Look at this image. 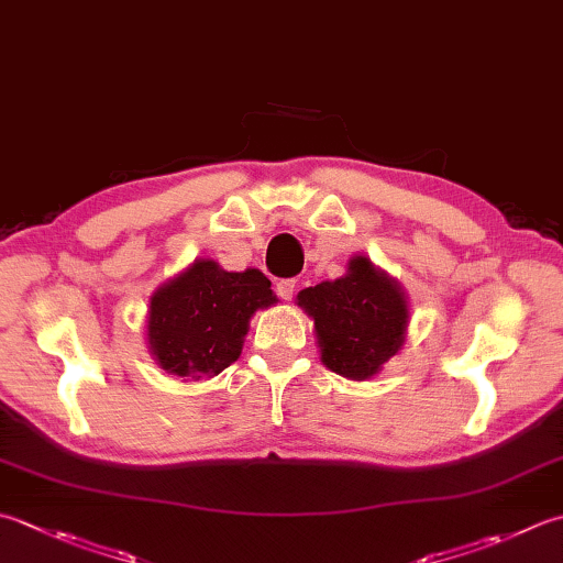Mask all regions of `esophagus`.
Instances as JSON below:
<instances>
[{"label": "esophagus", "mask_w": 563, "mask_h": 563, "mask_svg": "<svg viewBox=\"0 0 563 563\" xmlns=\"http://www.w3.org/2000/svg\"><path fill=\"white\" fill-rule=\"evenodd\" d=\"M275 290H278V295L283 297V300H292L295 295V278H283L275 283Z\"/></svg>", "instance_id": "1"}]
</instances>
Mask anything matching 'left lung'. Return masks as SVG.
Here are the masks:
<instances>
[{
  "label": "left lung",
  "mask_w": 563,
  "mask_h": 563,
  "mask_svg": "<svg viewBox=\"0 0 563 563\" xmlns=\"http://www.w3.org/2000/svg\"><path fill=\"white\" fill-rule=\"evenodd\" d=\"M297 305L314 319L324 366L344 378L376 376L405 344V297L366 256L351 258L344 278L305 288Z\"/></svg>",
  "instance_id": "obj_1"
}]
</instances>
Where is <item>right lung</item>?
Here are the masks:
<instances>
[{
  "mask_svg": "<svg viewBox=\"0 0 563 563\" xmlns=\"http://www.w3.org/2000/svg\"><path fill=\"white\" fill-rule=\"evenodd\" d=\"M273 302L261 271L229 273L214 261H195L151 297V354L178 378H212L241 356L251 314Z\"/></svg>",
  "mask_w": 563,
  "mask_h": 563,
  "instance_id": "add662e5",
  "label": "right lung"
}]
</instances>
